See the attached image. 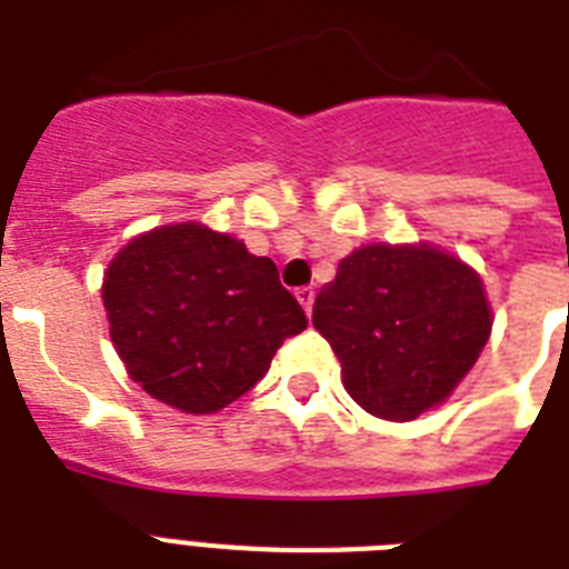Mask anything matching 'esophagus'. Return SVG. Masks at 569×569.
I'll return each mask as SVG.
<instances>
[{
	"mask_svg": "<svg viewBox=\"0 0 569 569\" xmlns=\"http://www.w3.org/2000/svg\"><path fill=\"white\" fill-rule=\"evenodd\" d=\"M295 298H298V303H301V307H303V312L310 316V312H312V301H316V292H312L310 286H303V289H298V292H295Z\"/></svg>",
	"mask_w": 569,
	"mask_h": 569,
	"instance_id": "obj_1",
	"label": "esophagus"
}]
</instances>
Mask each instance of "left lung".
I'll return each mask as SVG.
<instances>
[{
	"instance_id": "obj_1",
	"label": "left lung",
	"mask_w": 569,
	"mask_h": 569,
	"mask_svg": "<svg viewBox=\"0 0 569 569\" xmlns=\"http://www.w3.org/2000/svg\"><path fill=\"white\" fill-rule=\"evenodd\" d=\"M312 325L366 413L410 422L476 366L493 312L476 268L428 241L363 244L316 298Z\"/></svg>"
}]
</instances>
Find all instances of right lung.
<instances>
[{"label": "right lung", "instance_id": "1", "mask_svg": "<svg viewBox=\"0 0 569 569\" xmlns=\"http://www.w3.org/2000/svg\"><path fill=\"white\" fill-rule=\"evenodd\" d=\"M102 303L129 378L194 416L244 396L283 339L307 328L271 259L197 221L123 244L102 277Z\"/></svg>", "mask_w": 569, "mask_h": 569}]
</instances>
